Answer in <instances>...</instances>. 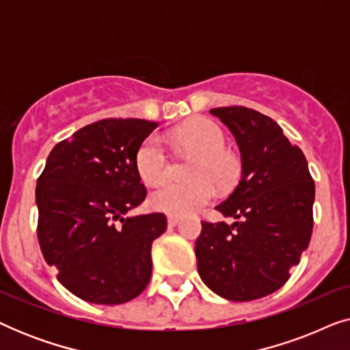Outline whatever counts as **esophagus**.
Segmentation results:
<instances>
[{
	"label": "esophagus",
	"instance_id": "1",
	"mask_svg": "<svg viewBox=\"0 0 350 350\" xmlns=\"http://www.w3.org/2000/svg\"><path fill=\"white\" fill-rule=\"evenodd\" d=\"M181 221L180 217H176V215H169L167 217V223H169V226H176Z\"/></svg>",
	"mask_w": 350,
	"mask_h": 350
}]
</instances>
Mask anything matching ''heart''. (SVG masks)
Wrapping results in <instances>:
<instances>
[{
    "instance_id": "1",
    "label": "heart",
    "mask_w": 350,
    "mask_h": 350,
    "mask_svg": "<svg viewBox=\"0 0 350 350\" xmlns=\"http://www.w3.org/2000/svg\"><path fill=\"white\" fill-rule=\"evenodd\" d=\"M174 142L186 154L196 157L191 165V183H165L150 198L157 212L183 217L207 205L213 198V186L226 188L236 180L237 157L224 150L226 138L221 129L208 119H198L174 132ZM137 170L146 185H159L169 176L170 159L161 138L148 137L137 151Z\"/></svg>"
}]
</instances>
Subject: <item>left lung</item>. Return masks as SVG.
<instances>
[{
  "instance_id": "obj_1",
  "label": "left lung",
  "mask_w": 350,
  "mask_h": 350,
  "mask_svg": "<svg viewBox=\"0 0 350 350\" xmlns=\"http://www.w3.org/2000/svg\"><path fill=\"white\" fill-rule=\"evenodd\" d=\"M210 113L236 138L242 174L215 207L236 221H202L194 248L198 271L221 298L253 301L279 290L308 248L315 185L303 151L274 119L245 107Z\"/></svg>"
}]
</instances>
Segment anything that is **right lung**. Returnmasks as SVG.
Instances as JSON below:
<instances>
[{
    "label": "right lung",
    "mask_w": 350,
    "mask_h": 350,
    "mask_svg": "<svg viewBox=\"0 0 350 350\" xmlns=\"http://www.w3.org/2000/svg\"><path fill=\"white\" fill-rule=\"evenodd\" d=\"M157 122L102 119L52 148L38 178V241L57 279L78 298L122 304L151 279L164 213L126 217L146 198L137 151Z\"/></svg>",
    "instance_id": "right-lung-1"
}]
</instances>
